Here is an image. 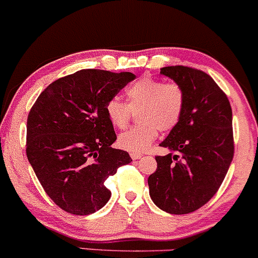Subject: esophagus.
<instances>
[{"label": "esophagus", "instance_id": "1", "mask_svg": "<svg viewBox=\"0 0 258 258\" xmlns=\"http://www.w3.org/2000/svg\"><path fill=\"white\" fill-rule=\"evenodd\" d=\"M130 156H132L133 160H139L143 157V154H139V152H130Z\"/></svg>", "mask_w": 258, "mask_h": 258}]
</instances>
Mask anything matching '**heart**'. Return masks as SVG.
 <instances>
[{"mask_svg": "<svg viewBox=\"0 0 258 258\" xmlns=\"http://www.w3.org/2000/svg\"><path fill=\"white\" fill-rule=\"evenodd\" d=\"M128 104L113 97L106 104L110 124L123 129L128 124L132 109L140 108L138 119L141 123L121 133L118 145L124 150L143 152L157 138L159 130L170 132L179 123L184 108V93L181 86L165 84L160 80L143 77L126 90Z\"/></svg>", "mask_w": 258, "mask_h": 258, "instance_id": "obj_1", "label": "heart"}]
</instances>
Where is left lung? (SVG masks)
I'll use <instances>...</instances> for the list:
<instances>
[{
    "label": "left lung",
    "instance_id": "1",
    "mask_svg": "<svg viewBox=\"0 0 258 258\" xmlns=\"http://www.w3.org/2000/svg\"><path fill=\"white\" fill-rule=\"evenodd\" d=\"M160 74L181 86L184 108L179 123L160 144L170 154L156 156L148 179L155 204L170 214L203 207L223 183L234 156L232 112L225 93L203 71L166 66Z\"/></svg>",
    "mask_w": 258,
    "mask_h": 258
}]
</instances>
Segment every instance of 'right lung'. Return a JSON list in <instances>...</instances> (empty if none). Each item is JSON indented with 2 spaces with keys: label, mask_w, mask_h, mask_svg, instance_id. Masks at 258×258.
<instances>
[{
  "label": "right lung",
  "mask_w": 258,
  "mask_h": 258,
  "mask_svg": "<svg viewBox=\"0 0 258 258\" xmlns=\"http://www.w3.org/2000/svg\"><path fill=\"white\" fill-rule=\"evenodd\" d=\"M132 73L80 70L50 84L30 109L27 157L44 190L62 210L92 214L110 198L104 181L132 162L117 140L106 104Z\"/></svg>",
  "instance_id": "add662e5"
}]
</instances>
